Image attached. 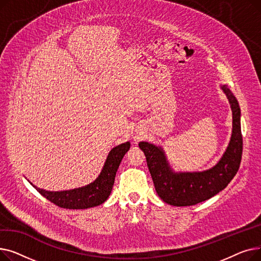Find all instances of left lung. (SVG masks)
<instances>
[{
    "mask_svg": "<svg viewBox=\"0 0 261 261\" xmlns=\"http://www.w3.org/2000/svg\"><path fill=\"white\" fill-rule=\"evenodd\" d=\"M226 95L232 114V129L224 153L215 166L203 171L176 172L170 166L161 146L141 142L147 165L159 197L173 206H190L208 200L223 190L237 173L242 155L240 108L238 100L227 88L220 85Z\"/></svg>",
    "mask_w": 261,
    "mask_h": 261,
    "instance_id": "8db88e82",
    "label": "left lung"
}]
</instances>
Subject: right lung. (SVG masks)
Returning <instances> with one entry per match:
<instances>
[{"mask_svg":"<svg viewBox=\"0 0 261 261\" xmlns=\"http://www.w3.org/2000/svg\"><path fill=\"white\" fill-rule=\"evenodd\" d=\"M130 142H126L111 149L99 175L92 183L86 186L61 191H49L35 186L32 182L30 183L44 198L56 204L59 207L68 210H86L98 206V205L106 202L111 194L116 171L123 155L130 149Z\"/></svg>","mask_w":261,"mask_h":261,"instance_id":"right-lung-1","label":"right lung"}]
</instances>
